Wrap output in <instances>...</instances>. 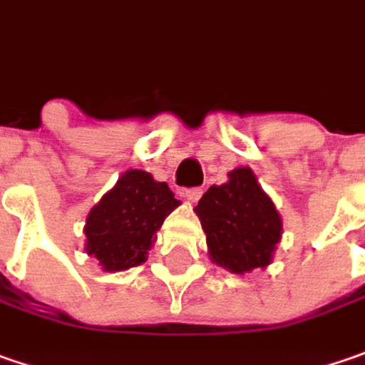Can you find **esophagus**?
<instances>
[{
  "mask_svg": "<svg viewBox=\"0 0 365 365\" xmlns=\"http://www.w3.org/2000/svg\"><path fill=\"white\" fill-rule=\"evenodd\" d=\"M185 198L190 200V202H198L202 198V187H190V190H185Z\"/></svg>",
  "mask_w": 365,
  "mask_h": 365,
  "instance_id": "34e87169",
  "label": "esophagus"
}]
</instances>
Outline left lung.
I'll return each instance as SVG.
<instances>
[{"label":"left lung","instance_id":"1","mask_svg":"<svg viewBox=\"0 0 365 365\" xmlns=\"http://www.w3.org/2000/svg\"><path fill=\"white\" fill-rule=\"evenodd\" d=\"M208 255L232 274L267 267L282 237V218L249 167H237L229 182L212 185L196 206Z\"/></svg>","mask_w":365,"mask_h":365}]
</instances>
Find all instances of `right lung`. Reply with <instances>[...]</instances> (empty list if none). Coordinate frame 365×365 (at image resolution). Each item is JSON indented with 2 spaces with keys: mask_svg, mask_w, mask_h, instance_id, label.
Returning <instances> with one entry per match:
<instances>
[{
  "mask_svg": "<svg viewBox=\"0 0 365 365\" xmlns=\"http://www.w3.org/2000/svg\"><path fill=\"white\" fill-rule=\"evenodd\" d=\"M180 206L165 182L151 173L128 169L116 185L89 210L86 220V251L106 272H122L147 262L155 232L165 216Z\"/></svg>",
  "mask_w": 365,
  "mask_h": 365,
  "instance_id": "add662e5",
  "label": "right lung"
}]
</instances>
